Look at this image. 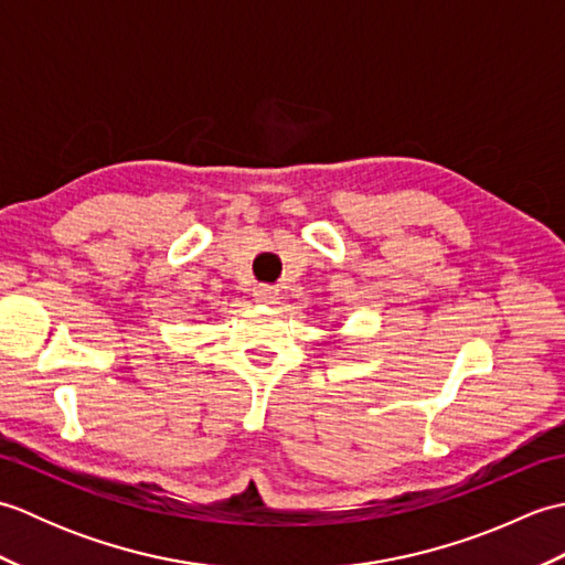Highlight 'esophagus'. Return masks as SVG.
I'll list each match as a JSON object with an SVG mask.
<instances>
[{"instance_id": "obj_1", "label": "esophagus", "mask_w": 565, "mask_h": 565, "mask_svg": "<svg viewBox=\"0 0 565 565\" xmlns=\"http://www.w3.org/2000/svg\"><path fill=\"white\" fill-rule=\"evenodd\" d=\"M252 296H255L257 303H276L279 301V289L269 284H257L255 289H252Z\"/></svg>"}]
</instances>
